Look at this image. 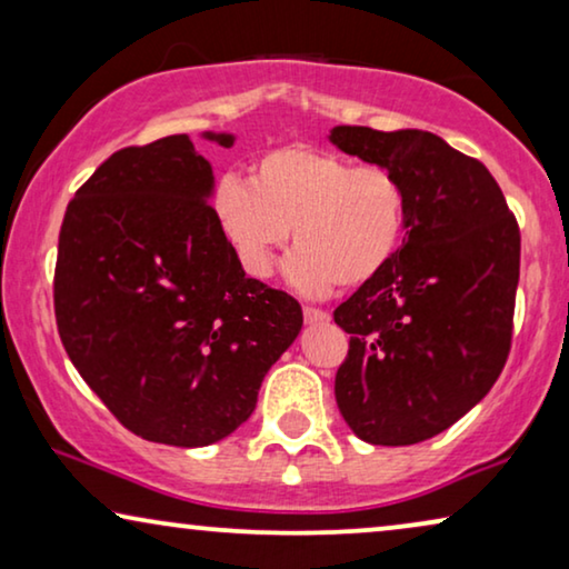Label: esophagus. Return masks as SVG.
I'll use <instances>...</instances> for the list:
<instances>
[{
  "mask_svg": "<svg viewBox=\"0 0 569 569\" xmlns=\"http://www.w3.org/2000/svg\"><path fill=\"white\" fill-rule=\"evenodd\" d=\"M302 316H306L308 323H329V318H331L329 313H326V310L310 308V306L302 308Z\"/></svg>",
  "mask_w": 569,
  "mask_h": 569,
  "instance_id": "obj_1",
  "label": "esophagus"
}]
</instances>
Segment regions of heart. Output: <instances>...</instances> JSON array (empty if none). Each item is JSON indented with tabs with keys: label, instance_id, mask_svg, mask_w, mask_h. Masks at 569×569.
Instances as JSON below:
<instances>
[{
	"label": "heart",
	"instance_id": "heart-1",
	"mask_svg": "<svg viewBox=\"0 0 569 569\" xmlns=\"http://www.w3.org/2000/svg\"><path fill=\"white\" fill-rule=\"evenodd\" d=\"M212 207L251 277L267 279L295 236L287 279L308 298L383 274L409 224V191L396 170L308 144L261 152L248 183H217Z\"/></svg>",
	"mask_w": 569,
	"mask_h": 569
}]
</instances>
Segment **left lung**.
I'll list each match as a JSON object with an SVG mask.
<instances>
[{"label": "left lung", "mask_w": 569, "mask_h": 569, "mask_svg": "<svg viewBox=\"0 0 569 569\" xmlns=\"http://www.w3.org/2000/svg\"><path fill=\"white\" fill-rule=\"evenodd\" d=\"M329 139L396 170L409 191L396 259L333 310L349 333L333 393L360 440L415 446L458 422L500 378L520 230L492 173L438 134L333 127Z\"/></svg>", "instance_id": "left-lung-1"}]
</instances>
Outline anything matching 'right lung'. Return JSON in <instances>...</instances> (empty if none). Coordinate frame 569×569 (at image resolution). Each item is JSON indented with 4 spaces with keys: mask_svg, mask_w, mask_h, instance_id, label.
Listing matches in <instances>:
<instances>
[{
    "mask_svg": "<svg viewBox=\"0 0 569 569\" xmlns=\"http://www.w3.org/2000/svg\"><path fill=\"white\" fill-rule=\"evenodd\" d=\"M212 189L186 134L123 147L69 201L53 271L57 329L84 383L127 430L178 448L236 432L302 329L292 295L246 277Z\"/></svg>",
    "mask_w": 569,
    "mask_h": 569,
    "instance_id": "1",
    "label": "right lung"
}]
</instances>
